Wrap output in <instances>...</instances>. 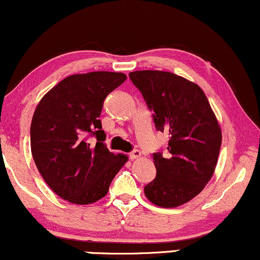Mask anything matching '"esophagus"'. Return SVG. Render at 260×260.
I'll return each instance as SVG.
<instances>
[{"mask_svg":"<svg viewBox=\"0 0 260 260\" xmlns=\"http://www.w3.org/2000/svg\"><path fill=\"white\" fill-rule=\"evenodd\" d=\"M140 156H142V152L139 151V150H133L132 152L129 154V158L131 160H137V158H139Z\"/></svg>","mask_w":260,"mask_h":260,"instance_id":"1","label":"esophagus"}]
</instances>
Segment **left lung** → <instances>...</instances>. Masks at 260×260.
Masks as SVG:
<instances>
[{"label":"left lung","mask_w":260,"mask_h":260,"mask_svg":"<svg viewBox=\"0 0 260 260\" xmlns=\"http://www.w3.org/2000/svg\"><path fill=\"white\" fill-rule=\"evenodd\" d=\"M156 129L170 136L168 154L155 152L156 178L144 187L150 202L173 208L202 191L213 176L221 145V131L207 96L196 83L158 70L129 73Z\"/></svg>","instance_id":"1"}]
</instances>
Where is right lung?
I'll return each mask as SVG.
<instances>
[{"label": "right lung", "mask_w": 260, "mask_h": 260, "mask_svg": "<svg viewBox=\"0 0 260 260\" xmlns=\"http://www.w3.org/2000/svg\"><path fill=\"white\" fill-rule=\"evenodd\" d=\"M127 79L122 73L71 75L47 92L34 112L31 152L48 186L76 205L103 199L128 157L104 143L100 112L106 95ZM94 135L95 146L86 139Z\"/></svg>", "instance_id": "add662e5"}]
</instances>
